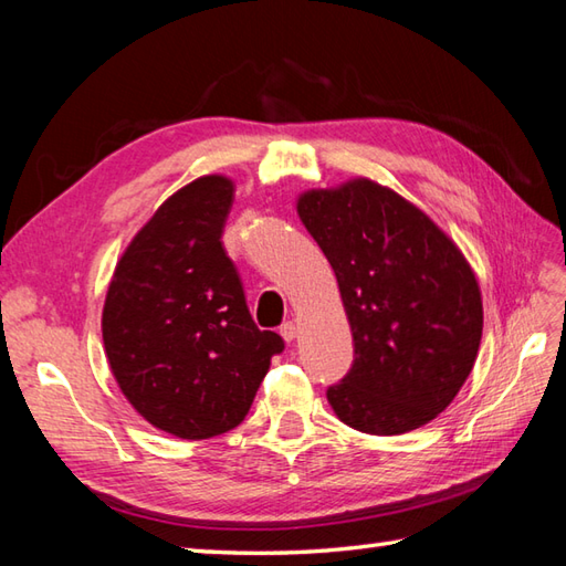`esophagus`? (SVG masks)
I'll list each match as a JSON object with an SVG mask.
<instances>
[{
    "instance_id": "esophagus-1",
    "label": "esophagus",
    "mask_w": 566,
    "mask_h": 566,
    "mask_svg": "<svg viewBox=\"0 0 566 566\" xmlns=\"http://www.w3.org/2000/svg\"><path fill=\"white\" fill-rule=\"evenodd\" d=\"M281 336L285 338L287 344L295 342V338H297V326H295V322H285V324L281 326Z\"/></svg>"
}]
</instances>
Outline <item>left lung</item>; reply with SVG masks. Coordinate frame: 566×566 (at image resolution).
<instances>
[{
  "mask_svg": "<svg viewBox=\"0 0 566 566\" xmlns=\"http://www.w3.org/2000/svg\"><path fill=\"white\" fill-rule=\"evenodd\" d=\"M297 216L332 263L354 334V366L326 389L334 413L370 436L433 421L482 342L468 259L411 200L366 177L303 191Z\"/></svg>",
  "mask_w": 566,
  "mask_h": 566,
  "instance_id": "left-lung-1",
  "label": "left lung"
}]
</instances>
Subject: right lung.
<instances>
[{
	"label": "right lung",
	"instance_id": "obj_1",
	"mask_svg": "<svg viewBox=\"0 0 566 566\" xmlns=\"http://www.w3.org/2000/svg\"><path fill=\"white\" fill-rule=\"evenodd\" d=\"M234 181L171 193L125 247L102 312L113 378L155 429L203 441L240 426L283 338L249 315L220 237Z\"/></svg>",
	"mask_w": 566,
	"mask_h": 566
}]
</instances>
